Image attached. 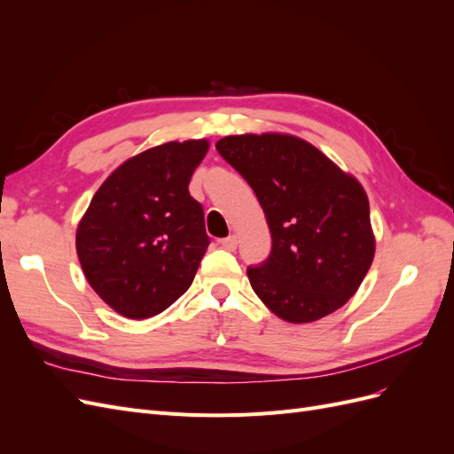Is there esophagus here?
Here are the masks:
<instances>
[{
	"label": "esophagus",
	"instance_id": "34e87169",
	"mask_svg": "<svg viewBox=\"0 0 454 454\" xmlns=\"http://www.w3.org/2000/svg\"><path fill=\"white\" fill-rule=\"evenodd\" d=\"M219 244H222L225 250H229V252H235V250H237V246H239V239H237V235H231V237L223 239V240H219Z\"/></svg>",
	"mask_w": 454,
	"mask_h": 454
}]
</instances>
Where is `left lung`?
Instances as JSON below:
<instances>
[{
    "label": "left lung",
    "mask_w": 454,
    "mask_h": 454,
    "mask_svg": "<svg viewBox=\"0 0 454 454\" xmlns=\"http://www.w3.org/2000/svg\"><path fill=\"white\" fill-rule=\"evenodd\" d=\"M215 149L250 184L270 229V255L248 267L255 295L292 324L345 305L375 255L362 184L292 134L225 136Z\"/></svg>",
    "instance_id": "left-lung-1"
}]
</instances>
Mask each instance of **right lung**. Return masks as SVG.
Segmentation results:
<instances>
[{
	"mask_svg": "<svg viewBox=\"0 0 454 454\" xmlns=\"http://www.w3.org/2000/svg\"><path fill=\"white\" fill-rule=\"evenodd\" d=\"M208 147L168 142L125 160L81 217L75 248L87 282L125 318L167 310L193 284L210 239L189 182Z\"/></svg>",
	"mask_w": 454,
	"mask_h": 454,
	"instance_id": "right-lung-1",
	"label": "right lung"
}]
</instances>
